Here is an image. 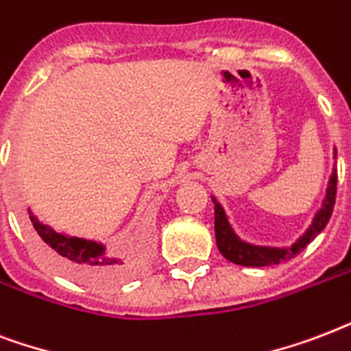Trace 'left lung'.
Listing matches in <instances>:
<instances>
[{"mask_svg": "<svg viewBox=\"0 0 351 351\" xmlns=\"http://www.w3.org/2000/svg\"><path fill=\"white\" fill-rule=\"evenodd\" d=\"M333 157L337 159V150H333ZM337 195V170L333 172L328 181V189H326L324 201L317 214H315L313 221L309 225L306 232L298 238L293 245L289 247H267V245H254L249 241L241 240L240 236L236 234L234 229L230 227L229 218L225 214L223 206L219 205V201L213 195L214 201V230H216V243H218L219 252L223 254L229 262L238 263V265H245V267H265V265H276L280 262H287L298 254V252L306 249L309 241L315 240V236L320 234V230H324L333 213V205H335Z\"/></svg>", "mask_w": 351, "mask_h": 351, "instance_id": "obj_1", "label": "left lung"}]
</instances>
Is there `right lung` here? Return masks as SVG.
I'll return each mask as SVG.
<instances>
[{
    "label": "right lung",
    "mask_w": 351,
    "mask_h": 351,
    "mask_svg": "<svg viewBox=\"0 0 351 351\" xmlns=\"http://www.w3.org/2000/svg\"><path fill=\"white\" fill-rule=\"evenodd\" d=\"M32 241L38 252L60 274L84 284H108L126 273L121 258L106 252L104 243L56 232L29 208Z\"/></svg>",
    "instance_id": "add662e5"
}]
</instances>
